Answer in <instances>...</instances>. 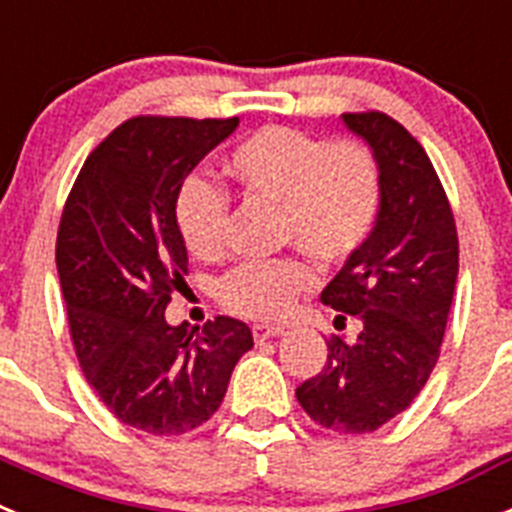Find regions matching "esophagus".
Listing matches in <instances>:
<instances>
[{
	"instance_id": "1",
	"label": "esophagus",
	"mask_w": 512,
	"mask_h": 512,
	"mask_svg": "<svg viewBox=\"0 0 512 512\" xmlns=\"http://www.w3.org/2000/svg\"><path fill=\"white\" fill-rule=\"evenodd\" d=\"M282 333H284V330L279 328V325H253V338H256V343H264V341H271V338H279Z\"/></svg>"
}]
</instances>
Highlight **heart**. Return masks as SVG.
<instances>
[{
    "mask_svg": "<svg viewBox=\"0 0 512 512\" xmlns=\"http://www.w3.org/2000/svg\"><path fill=\"white\" fill-rule=\"evenodd\" d=\"M223 171L243 197L279 205V235L323 264L351 259L372 233L382 205L379 161L356 140L323 143L295 128L269 125L241 140ZM228 197L192 176L176 194L174 220L197 259H217L225 248ZM315 287L305 259L243 264L217 284V297L235 315L279 320Z\"/></svg>",
    "mask_w": 512,
    "mask_h": 512,
    "instance_id": "heart-1",
    "label": "heart"
}]
</instances>
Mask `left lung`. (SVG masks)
I'll return each instance as SVG.
<instances>
[{"instance_id":"8db88e82","label":"left lung","mask_w":512,"mask_h":512,"mask_svg":"<svg viewBox=\"0 0 512 512\" xmlns=\"http://www.w3.org/2000/svg\"><path fill=\"white\" fill-rule=\"evenodd\" d=\"M379 161L382 205L364 246L346 259L320 302L359 323V336L328 341V364L297 387L323 428L372 433L410 408L431 377L459 274L454 212L431 158L382 112L343 115Z\"/></svg>"}]
</instances>
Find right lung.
I'll return each mask as SVG.
<instances>
[{"mask_svg":"<svg viewBox=\"0 0 512 512\" xmlns=\"http://www.w3.org/2000/svg\"><path fill=\"white\" fill-rule=\"evenodd\" d=\"M238 128L230 120L133 117L89 153L63 207L56 266L81 372L125 425L182 436L215 415L251 328L217 315L169 325L187 274L174 205L184 179Z\"/></svg>","mask_w":512,"mask_h":512,"instance_id":"add662e5","label":"right lung"}]
</instances>
